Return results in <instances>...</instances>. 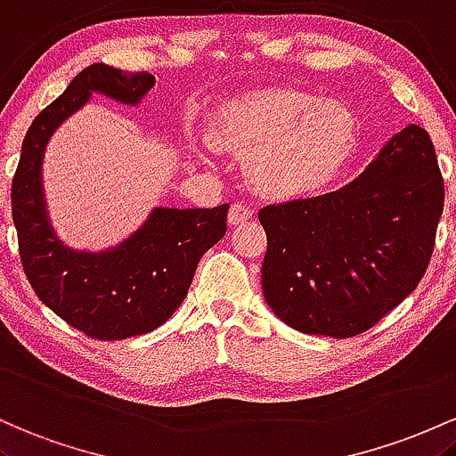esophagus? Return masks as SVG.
<instances>
[{"label":"esophagus","mask_w":456,"mask_h":456,"mask_svg":"<svg viewBox=\"0 0 456 456\" xmlns=\"http://www.w3.org/2000/svg\"><path fill=\"white\" fill-rule=\"evenodd\" d=\"M252 215H254L252 207H245L241 202H234L232 207H230L228 224L230 226H241V224L248 222V219H252Z\"/></svg>","instance_id":"1"}]
</instances>
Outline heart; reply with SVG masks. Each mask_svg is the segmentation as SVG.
Instances as JSON below:
<instances>
[{"label":"heart","mask_w":456,"mask_h":456,"mask_svg":"<svg viewBox=\"0 0 456 456\" xmlns=\"http://www.w3.org/2000/svg\"><path fill=\"white\" fill-rule=\"evenodd\" d=\"M355 133L345 103L297 90L239 96L211 126L215 144L243 159L249 185L269 198L305 196L330 183L351 157Z\"/></svg>","instance_id":"1"}]
</instances>
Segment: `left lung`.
<instances>
[{
  "label": "left lung",
  "instance_id": "obj_1",
  "mask_svg": "<svg viewBox=\"0 0 456 456\" xmlns=\"http://www.w3.org/2000/svg\"><path fill=\"white\" fill-rule=\"evenodd\" d=\"M442 211L433 142L409 125L349 185L260 208L265 301L301 334L370 330L422 280Z\"/></svg>",
  "mask_w": 456,
  "mask_h": 456
}]
</instances>
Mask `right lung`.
I'll use <instances>...</instances> for the list:
<instances>
[{
    "label": "right lung",
    "instance_id": "1",
    "mask_svg": "<svg viewBox=\"0 0 456 456\" xmlns=\"http://www.w3.org/2000/svg\"><path fill=\"white\" fill-rule=\"evenodd\" d=\"M155 86L151 73L107 64L81 70L34 118L12 178V219L21 265L34 293L60 319L96 340H125L166 323L183 304L207 249L226 234L228 204L215 208H155L140 230L103 252L66 248L49 222L43 157L53 131L92 92L137 105Z\"/></svg>",
    "mask_w": 456,
    "mask_h": 456
}]
</instances>
